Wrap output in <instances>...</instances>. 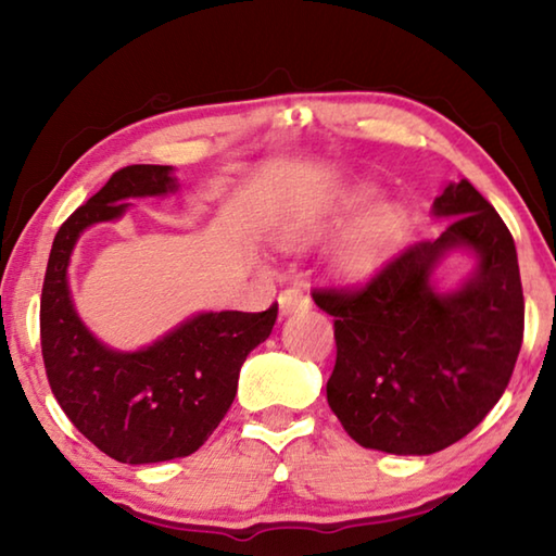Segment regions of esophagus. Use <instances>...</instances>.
Here are the masks:
<instances>
[{
  "instance_id": "esophagus-1",
  "label": "esophagus",
  "mask_w": 556,
  "mask_h": 556,
  "mask_svg": "<svg viewBox=\"0 0 556 556\" xmlns=\"http://www.w3.org/2000/svg\"><path fill=\"white\" fill-rule=\"evenodd\" d=\"M312 308V299H308L306 291L301 289H285L279 294V314L291 316V314H304Z\"/></svg>"
}]
</instances>
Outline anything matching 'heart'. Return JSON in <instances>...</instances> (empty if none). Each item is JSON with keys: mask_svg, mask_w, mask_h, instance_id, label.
Segmentation results:
<instances>
[{"mask_svg": "<svg viewBox=\"0 0 556 556\" xmlns=\"http://www.w3.org/2000/svg\"><path fill=\"white\" fill-rule=\"evenodd\" d=\"M370 186L341 188L277 235L285 250H304L326 240L357 214L331 255V277L345 287H361L388 265L407 232V215L394 203H378Z\"/></svg>", "mask_w": 556, "mask_h": 556, "instance_id": "1", "label": "heart"}]
</instances>
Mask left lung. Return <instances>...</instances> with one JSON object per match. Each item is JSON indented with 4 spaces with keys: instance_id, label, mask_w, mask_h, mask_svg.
<instances>
[{
    "instance_id": "left-lung-1",
    "label": "left lung",
    "mask_w": 556,
    "mask_h": 556,
    "mask_svg": "<svg viewBox=\"0 0 556 556\" xmlns=\"http://www.w3.org/2000/svg\"><path fill=\"white\" fill-rule=\"evenodd\" d=\"M448 220L384 265L355 294L316 291L336 318L328 407L365 448L427 456L481 425L510 382L522 345L525 301L510 230L468 178L431 205ZM456 251L469 275L444 290L438 267Z\"/></svg>"
}]
</instances>
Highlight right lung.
I'll return each mask as SVG.
<instances>
[{
	"label": "right lung",
	"mask_w": 556,
	"mask_h": 556,
	"mask_svg": "<svg viewBox=\"0 0 556 556\" xmlns=\"http://www.w3.org/2000/svg\"><path fill=\"white\" fill-rule=\"evenodd\" d=\"M181 184L174 166L119 168L55 232L41 291V351L53 397L75 429L119 464L191 456L220 425L244 357L265 343L277 304L262 314L199 312L137 351L102 343L83 324L71 291L80 235L117 223L135 199H164Z\"/></svg>",
	"instance_id": "obj_1"
}]
</instances>
